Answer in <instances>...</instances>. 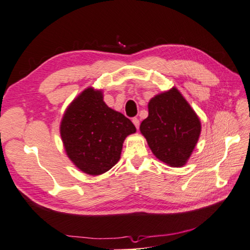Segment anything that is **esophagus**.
Returning a JSON list of instances; mask_svg holds the SVG:
<instances>
[{
	"label": "esophagus",
	"mask_w": 250,
	"mask_h": 250,
	"mask_svg": "<svg viewBox=\"0 0 250 250\" xmlns=\"http://www.w3.org/2000/svg\"><path fill=\"white\" fill-rule=\"evenodd\" d=\"M132 122H133V125H136V128L139 129V125H140L139 119H138V118H133V119H132Z\"/></svg>",
	"instance_id": "1"
}]
</instances>
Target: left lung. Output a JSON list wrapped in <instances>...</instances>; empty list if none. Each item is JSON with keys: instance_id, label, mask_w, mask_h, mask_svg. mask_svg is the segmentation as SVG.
I'll use <instances>...</instances> for the list:
<instances>
[{"instance_id": "8db88e82", "label": "left lung", "mask_w": 250, "mask_h": 250, "mask_svg": "<svg viewBox=\"0 0 250 250\" xmlns=\"http://www.w3.org/2000/svg\"><path fill=\"white\" fill-rule=\"evenodd\" d=\"M148 112V118L140 125V132L152 153L169 167H184L201 132L195 110L172 86L150 99Z\"/></svg>"}]
</instances>
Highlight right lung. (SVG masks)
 Instances as JSON below:
<instances>
[{
  "instance_id": "add662e5",
  "label": "right lung",
  "mask_w": 250,
  "mask_h": 250,
  "mask_svg": "<svg viewBox=\"0 0 250 250\" xmlns=\"http://www.w3.org/2000/svg\"><path fill=\"white\" fill-rule=\"evenodd\" d=\"M136 132L128 118L109 108L104 91L89 86L68 105L60 124L65 153L90 176L102 175L120 160L125 139Z\"/></svg>"
}]
</instances>
